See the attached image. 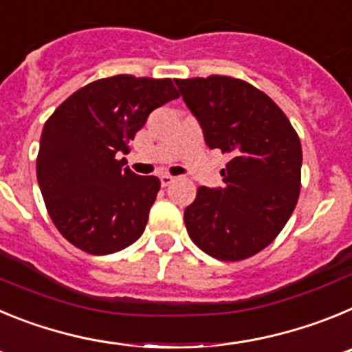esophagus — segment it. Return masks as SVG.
Returning a JSON list of instances; mask_svg holds the SVG:
<instances>
[{
  "instance_id": "34e87169",
  "label": "esophagus",
  "mask_w": 352,
  "mask_h": 352,
  "mask_svg": "<svg viewBox=\"0 0 352 352\" xmlns=\"http://www.w3.org/2000/svg\"><path fill=\"white\" fill-rule=\"evenodd\" d=\"M174 176H170V174H162L160 176V183H162V186H169L170 183L174 182Z\"/></svg>"
}]
</instances>
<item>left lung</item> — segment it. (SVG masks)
<instances>
[{
	"label": "left lung",
	"mask_w": 352,
	"mask_h": 352,
	"mask_svg": "<svg viewBox=\"0 0 352 352\" xmlns=\"http://www.w3.org/2000/svg\"><path fill=\"white\" fill-rule=\"evenodd\" d=\"M211 149L231 160L223 188L199 186L185 210L188 236L208 256L243 261L284 229L301 190V142L278 105L250 82L229 76L176 79Z\"/></svg>",
	"instance_id": "left-lung-1"
}]
</instances>
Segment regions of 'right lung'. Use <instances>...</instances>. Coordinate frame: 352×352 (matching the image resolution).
I'll use <instances>...</instances> for the list:
<instances>
[{"label": "right lung", "mask_w": 352, "mask_h": 352, "mask_svg": "<svg viewBox=\"0 0 352 352\" xmlns=\"http://www.w3.org/2000/svg\"><path fill=\"white\" fill-rule=\"evenodd\" d=\"M178 96L170 79L121 74L72 93L45 121L36 178L52 223L74 247L107 256L141 238L160 179L138 176L118 155L129 153L151 111Z\"/></svg>", "instance_id": "right-lung-1"}]
</instances>
